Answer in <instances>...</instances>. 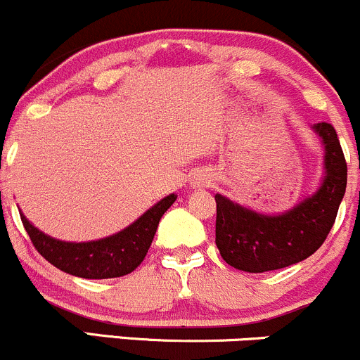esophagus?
Wrapping results in <instances>:
<instances>
[{
    "label": "esophagus",
    "instance_id": "34e87169",
    "mask_svg": "<svg viewBox=\"0 0 360 360\" xmlns=\"http://www.w3.org/2000/svg\"><path fill=\"white\" fill-rule=\"evenodd\" d=\"M200 183H203V181H200Z\"/></svg>",
    "mask_w": 360,
    "mask_h": 360
}]
</instances>
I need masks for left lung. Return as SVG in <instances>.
<instances>
[{"label":"left lung","instance_id":"obj_1","mask_svg":"<svg viewBox=\"0 0 360 360\" xmlns=\"http://www.w3.org/2000/svg\"><path fill=\"white\" fill-rule=\"evenodd\" d=\"M314 131L326 150V176L300 205L281 215H260L215 195V245L229 266L245 272L283 269L307 259L324 243L345 195L347 162L331 124L319 122Z\"/></svg>","mask_w":360,"mask_h":360}]
</instances>
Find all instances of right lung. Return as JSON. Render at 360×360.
Masks as SVG:
<instances>
[{"instance_id":"right-lung-1","label":"right lung","mask_w":360,"mask_h":360,"mask_svg":"<svg viewBox=\"0 0 360 360\" xmlns=\"http://www.w3.org/2000/svg\"><path fill=\"white\" fill-rule=\"evenodd\" d=\"M176 195L165 196L141 215L129 228L105 240L88 243H67L41 233L20 214L34 248L60 271L86 279H108L129 274L143 262L165 210L176 202Z\"/></svg>"}]
</instances>
